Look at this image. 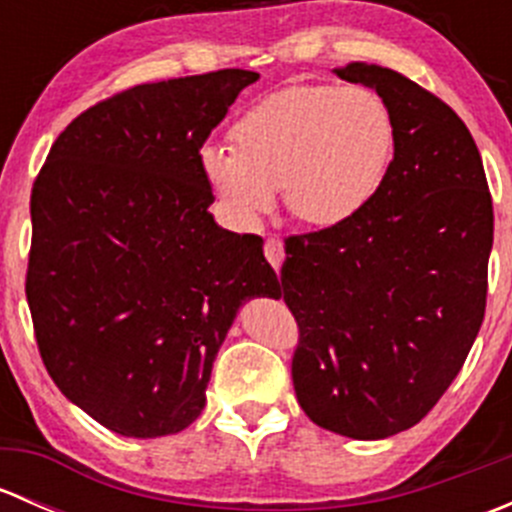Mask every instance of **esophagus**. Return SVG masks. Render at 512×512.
<instances>
[{"label":"esophagus","mask_w":512,"mask_h":512,"mask_svg":"<svg viewBox=\"0 0 512 512\" xmlns=\"http://www.w3.org/2000/svg\"><path fill=\"white\" fill-rule=\"evenodd\" d=\"M265 257L275 270H280L282 262H285V245H282L280 237H267L265 240Z\"/></svg>","instance_id":"34e87169"}]
</instances>
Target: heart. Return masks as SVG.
Instances as JSON below:
<instances>
[{"label": "heart", "mask_w": 512, "mask_h": 512, "mask_svg": "<svg viewBox=\"0 0 512 512\" xmlns=\"http://www.w3.org/2000/svg\"><path fill=\"white\" fill-rule=\"evenodd\" d=\"M232 148L208 146L200 165L237 225L252 227L282 190L294 220L347 223L371 203L394 158L396 128L384 98L364 86L299 84L247 108Z\"/></svg>", "instance_id": "obj_1"}]
</instances>
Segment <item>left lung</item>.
I'll return each mask as SVG.
<instances>
[{"label":"left lung","mask_w":512,"mask_h":512,"mask_svg":"<svg viewBox=\"0 0 512 512\" xmlns=\"http://www.w3.org/2000/svg\"><path fill=\"white\" fill-rule=\"evenodd\" d=\"M337 76L374 89L396 128L379 193L347 223L285 240L282 289L299 327L294 394L339 436L374 441L421 421L483 324L493 200L466 123L386 66Z\"/></svg>","instance_id":"8db88e82"}]
</instances>
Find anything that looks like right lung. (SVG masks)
Listing matches in <instances>:
<instances>
[{
  "mask_svg": "<svg viewBox=\"0 0 512 512\" xmlns=\"http://www.w3.org/2000/svg\"><path fill=\"white\" fill-rule=\"evenodd\" d=\"M257 79L220 69L103 98L59 133L34 180L36 347L61 394L121 436L190 426L237 307L280 292L262 237L215 225L200 165Z\"/></svg>",
  "mask_w": 512,
  "mask_h": 512,
  "instance_id": "right-lung-1",
  "label": "right lung"
}]
</instances>
